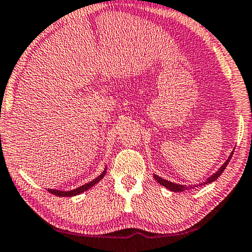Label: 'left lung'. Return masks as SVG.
Masks as SVG:
<instances>
[{"instance_id":"left-lung-1","label":"left lung","mask_w":252,"mask_h":252,"mask_svg":"<svg viewBox=\"0 0 252 252\" xmlns=\"http://www.w3.org/2000/svg\"><path fill=\"white\" fill-rule=\"evenodd\" d=\"M233 153H234V152H231L229 158H228V159L226 160V162H224L223 165L221 166L219 169H218L217 173H214L212 176H210L209 179L206 180V182L199 184V186H204V184H209V183H211V182H214V181H216V180L218 179V177H219V176L221 175V174H222L223 170L226 169V167H227L228 163H229L231 157H233ZM154 179H156L157 182H159V183L161 184V186H163V187L166 188V189H169L170 191H174V192H182V191H186V190H189V189H193V188L197 187V186H182V184H176V183L169 182V181L162 179V177L158 176V175H156V174H154Z\"/></svg>"}]
</instances>
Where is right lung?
<instances>
[{
  "label": "right lung",
  "mask_w": 252,
  "mask_h": 252,
  "mask_svg": "<svg viewBox=\"0 0 252 252\" xmlns=\"http://www.w3.org/2000/svg\"><path fill=\"white\" fill-rule=\"evenodd\" d=\"M106 169H107V167L105 168V170H103V172H102L101 174H100V175H99L98 177H96V179L91 181V182L84 184V186H82V187L76 188V189H73V190H70V191H61V190L48 189V191H49L50 193L55 194V196H59V197H71V196H77V194H79V193L84 192V191L89 190L90 188H92L93 186H95V184L98 183L100 180H102V177L105 176V174H106Z\"/></svg>",
  "instance_id": "obj_1"
}]
</instances>
